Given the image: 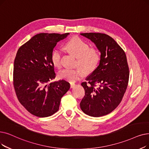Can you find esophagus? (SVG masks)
I'll use <instances>...</instances> for the list:
<instances>
[{
    "instance_id": "34e87169",
    "label": "esophagus",
    "mask_w": 149,
    "mask_h": 149,
    "mask_svg": "<svg viewBox=\"0 0 149 149\" xmlns=\"http://www.w3.org/2000/svg\"><path fill=\"white\" fill-rule=\"evenodd\" d=\"M70 88H72L75 86V84L74 83H70Z\"/></svg>"
}]
</instances>
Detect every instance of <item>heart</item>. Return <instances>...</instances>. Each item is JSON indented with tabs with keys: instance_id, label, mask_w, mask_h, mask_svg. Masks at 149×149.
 Listing matches in <instances>:
<instances>
[{
	"instance_id": "heart-1",
	"label": "heart",
	"mask_w": 149,
	"mask_h": 149,
	"mask_svg": "<svg viewBox=\"0 0 149 149\" xmlns=\"http://www.w3.org/2000/svg\"><path fill=\"white\" fill-rule=\"evenodd\" d=\"M66 48L78 58L77 63L86 72H92L97 66L100 60L98 52L94 49H89V44L81 39L79 38L71 39L67 42ZM62 55L63 50L59 47L54 49L52 52L51 61L55 67H61ZM80 67L74 69L64 68L59 71L58 77L61 79L74 82L83 77L84 71Z\"/></svg>"
}]
</instances>
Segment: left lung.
<instances>
[{
    "instance_id": "obj_1",
    "label": "left lung",
    "mask_w": 149,
    "mask_h": 149,
    "mask_svg": "<svg viewBox=\"0 0 149 149\" xmlns=\"http://www.w3.org/2000/svg\"><path fill=\"white\" fill-rule=\"evenodd\" d=\"M80 35L95 45L100 56L99 66L86 78L88 82L81 84L85 95L80 105L86 114L100 117L117 108L126 91L129 79L127 56L114 39L106 34Z\"/></svg>"
}]
</instances>
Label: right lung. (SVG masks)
<instances>
[{
  "label": "right lung",
  "mask_w": 149,
  "mask_h": 149,
  "mask_svg": "<svg viewBox=\"0 0 149 149\" xmlns=\"http://www.w3.org/2000/svg\"><path fill=\"white\" fill-rule=\"evenodd\" d=\"M69 35L38 34L17 50L13 68L15 92L25 108L38 117L55 113L70 88V83L64 80L51 81L56 77L52 52L57 42Z\"/></svg>",
  "instance_id": "1"
}]
</instances>
